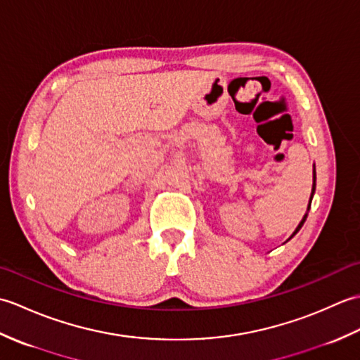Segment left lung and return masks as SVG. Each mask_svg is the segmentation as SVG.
Returning <instances> with one entry per match:
<instances>
[{
  "label": "left lung",
  "mask_w": 360,
  "mask_h": 360,
  "mask_svg": "<svg viewBox=\"0 0 360 360\" xmlns=\"http://www.w3.org/2000/svg\"><path fill=\"white\" fill-rule=\"evenodd\" d=\"M314 193H316V165H314V170H312V190H311V198H309V204H308L307 213H304L303 218H302V221H300V223H298V226L295 227V231L292 232V235L289 236V240L292 238V236H294V235H295L298 231H300L302 226H303V223H304V221H307V218H308V212H309V207H311V201H312V196H314ZM289 240H288V241H289Z\"/></svg>",
  "instance_id": "obj_1"
}]
</instances>
